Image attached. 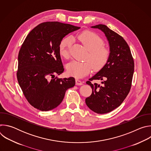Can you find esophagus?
<instances>
[{
  "label": "esophagus",
  "instance_id": "1",
  "mask_svg": "<svg viewBox=\"0 0 151 151\" xmlns=\"http://www.w3.org/2000/svg\"><path fill=\"white\" fill-rule=\"evenodd\" d=\"M82 84H83V82L81 80L78 79H76V85H82Z\"/></svg>",
  "mask_w": 151,
  "mask_h": 151
}]
</instances>
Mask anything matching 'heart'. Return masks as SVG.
<instances>
[{
    "label": "heart",
    "mask_w": 151,
    "mask_h": 151,
    "mask_svg": "<svg viewBox=\"0 0 151 151\" xmlns=\"http://www.w3.org/2000/svg\"><path fill=\"white\" fill-rule=\"evenodd\" d=\"M78 39L82 44L88 50L87 59L90 60L85 61H72L67 66L68 72L72 76L77 78H81L87 75L93 69H100L102 68L109 60L110 51L104 47L103 39L96 33L86 31L80 33ZM72 44V39L70 37H65L61 39L59 45L60 54L64 58L69 57V50Z\"/></svg>",
    "instance_id": "1"
}]
</instances>
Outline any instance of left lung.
<instances>
[{
  "label": "left lung",
  "mask_w": 151,
  "mask_h": 151,
  "mask_svg": "<svg viewBox=\"0 0 151 151\" xmlns=\"http://www.w3.org/2000/svg\"><path fill=\"white\" fill-rule=\"evenodd\" d=\"M102 31L109 45L110 56L105 65L86 82L93 89L85 103L93 112L104 114L119 106L130 92L134 64L129 46L124 38L104 24L91 27ZM101 80L102 84H93Z\"/></svg>",
  "instance_id": "1"
}]
</instances>
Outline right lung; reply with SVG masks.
Here are the masks:
<instances>
[{"mask_svg": "<svg viewBox=\"0 0 151 151\" xmlns=\"http://www.w3.org/2000/svg\"><path fill=\"white\" fill-rule=\"evenodd\" d=\"M80 28L57 21L42 23L25 39L18 54L17 76L25 97L35 108L42 111L55 108L66 90L75 85L73 77L50 78L64 71L59 52L60 41Z\"/></svg>", "mask_w": 151, "mask_h": 151, "instance_id": "1", "label": "right lung"}]
</instances>
